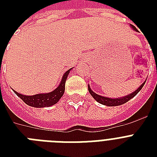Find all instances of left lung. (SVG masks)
<instances>
[{
  "label": "left lung",
  "instance_id": "obj_1",
  "mask_svg": "<svg viewBox=\"0 0 157 157\" xmlns=\"http://www.w3.org/2000/svg\"><path fill=\"white\" fill-rule=\"evenodd\" d=\"M130 27L133 28V30H134L135 32H138L137 28H135L134 25H131V24H130ZM145 82H146V81H144V83L142 84L141 86H139V88L137 89L135 91H134L133 93L129 94H128V95L126 96H124V97H121V98H107V97H104V96H101L99 95V94H97L94 93V92L91 90L90 86H88V90L90 94H91V96H92L98 103H101V104L103 105H105V106H108V107H116V106H120V105L124 104V103H127L129 100H130L131 98H134V96L136 95L137 94L139 93V91L142 90V88L144 87Z\"/></svg>",
  "mask_w": 157,
  "mask_h": 157
}]
</instances>
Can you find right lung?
I'll use <instances>...</instances> for the list:
<instances>
[{
    "label": "right lung",
    "instance_id": "add662e5",
    "mask_svg": "<svg viewBox=\"0 0 157 157\" xmlns=\"http://www.w3.org/2000/svg\"><path fill=\"white\" fill-rule=\"evenodd\" d=\"M72 68L73 67L67 70L63 74L59 86L50 93L37 94L35 95H24V94H21L16 92L13 90L17 94V96H18L28 106L33 107H39V108L51 107L53 105L56 104L59 101V99L62 98V96L63 95L64 91H65V82H66L67 78L70 73V71Z\"/></svg>",
    "mask_w": 157,
    "mask_h": 157
}]
</instances>
